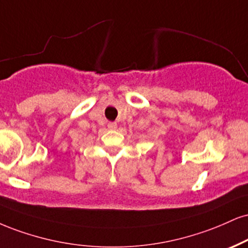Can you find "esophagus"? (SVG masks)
I'll return each mask as SVG.
<instances>
[{
	"label": "esophagus",
	"instance_id": "1",
	"mask_svg": "<svg viewBox=\"0 0 248 248\" xmlns=\"http://www.w3.org/2000/svg\"><path fill=\"white\" fill-rule=\"evenodd\" d=\"M107 127H108L109 129H115V128H116V122H108Z\"/></svg>",
	"mask_w": 248,
	"mask_h": 248
}]
</instances>
